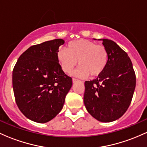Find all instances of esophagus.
I'll return each mask as SVG.
<instances>
[{"instance_id":"obj_1","label":"esophagus","mask_w":147,"mask_h":147,"mask_svg":"<svg viewBox=\"0 0 147 147\" xmlns=\"http://www.w3.org/2000/svg\"><path fill=\"white\" fill-rule=\"evenodd\" d=\"M78 81H80V80H78V79H76V78H73V79H72V82H73V83L77 82H78Z\"/></svg>"}]
</instances>
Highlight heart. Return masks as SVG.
I'll return each instance as SVG.
<instances>
[{"mask_svg":"<svg viewBox=\"0 0 147 147\" xmlns=\"http://www.w3.org/2000/svg\"><path fill=\"white\" fill-rule=\"evenodd\" d=\"M57 60L62 69L69 74L78 65L75 75L80 77L100 75L109 62V53L106 48L86 39H78L69 42L67 50L61 49L57 52Z\"/></svg>","mask_w":147,"mask_h":147,"instance_id":"1","label":"heart"}]
</instances>
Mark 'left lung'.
Wrapping results in <instances>:
<instances>
[{
  "label": "left lung",
  "mask_w": 147,
  "mask_h": 147,
  "mask_svg": "<svg viewBox=\"0 0 147 147\" xmlns=\"http://www.w3.org/2000/svg\"><path fill=\"white\" fill-rule=\"evenodd\" d=\"M102 41L109 53V62L98 78L84 82V103L94 118L109 123L123 116L129 108L135 92L136 75L126 52L111 40Z\"/></svg>",
  "instance_id": "left-lung-1"
}]
</instances>
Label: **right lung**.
Instances as JSON below:
<instances>
[{"label":"right lung","instance_id":"1","mask_svg":"<svg viewBox=\"0 0 147 147\" xmlns=\"http://www.w3.org/2000/svg\"><path fill=\"white\" fill-rule=\"evenodd\" d=\"M61 38L30 46L18 58L12 70L15 101L29 120L50 121L63 109L72 79L63 72L57 60Z\"/></svg>","mask_w":147,"mask_h":147}]
</instances>
